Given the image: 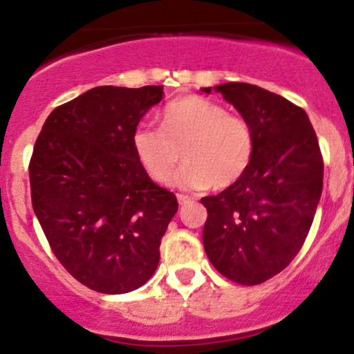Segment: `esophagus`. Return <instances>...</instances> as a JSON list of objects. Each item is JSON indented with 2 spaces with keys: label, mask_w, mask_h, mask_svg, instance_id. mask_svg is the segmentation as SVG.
I'll return each mask as SVG.
<instances>
[{
  "label": "esophagus",
  "mask_w": 354,
  "mask_h": 354,
  "mask_svg": "<svg viewBox=\"0 0 354 354\" xmlns=\"http://www.w3.org/2000/svg\"><path fill=\"white\" fill-rule=\"evenodd\" d=\"M178 203H180V205L183 206V205H186V203H189L191 201V198L189 196H186V194H178Z\"/></svg>",
  "instance_id": "1"
}]
</instances>
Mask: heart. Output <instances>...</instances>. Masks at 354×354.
I'll list each match as a JSON object with an SVG mask.
<instances>
[{"mask_svg": "<svg viewBox=\"0 0 354 354\" xmlns=\"http://www.w3.org/2000/svg\"><path fill=\"white\" fill-rule=\"evenodd\" d=\"M133 148L143 169L156 183L186 189H228L251 168L256 153L254 129L245 116L196 95L169 101L160 115V129L140 126ZM182 154L180 155L179 153Z\"/></svg>", "mask_w": 354, "mask_h": 354, "instance_id": "heart-1", "label": "heart"}]
</instances>
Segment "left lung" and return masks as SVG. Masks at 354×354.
Here are the masks:
<instances>
[{
	"instance_id": "left-lung-1",
	"label": "left lung",
	"mask_w": 354,
	"mask_h": 354,
	"mask_svg": "<svg viewBox=\"0 0 354 354\" xmlns=\"http://www.w3.org/2000/svg\"><path fill=\"white\" fill-rule=\"evenodd\" d=\"M214 91L253 126L256 153L236 185L201 198L203 245L219 273L253 286L281 273L301 250L323 191V156L303 108L248 83Z\"/></svg>"
}]
</instances>
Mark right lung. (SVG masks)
<instances>
[{
  "instance_id": "right-lung-1",
  "label": "right lung",
  "mask_w": 354,
  "mask_h": 354,
  "mask_svg": "<svg viewBox=\"0 0 354 354\" xmlns=\"http://www.w3.org/2000/svg\"><path fill=\"white\" fill-rule=\"evenodd\" d=\"M163 86H98L55 108L30 160L31 203L51 251L89 290L123 295L151 278L178 211L138 161L133 133Z\"/></svg>"
}]
</instances>
